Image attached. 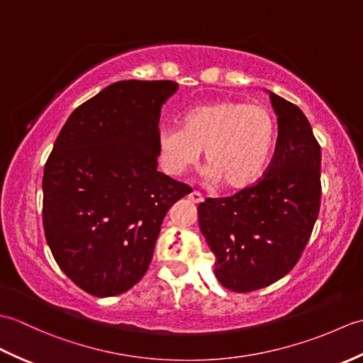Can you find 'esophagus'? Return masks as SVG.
Instances as JSON below:
<instances>
[{
    "label": "esophagus",
    "instance_id": "esophagus-1",
    "mask_svg": "<svg viewBox=\"0 0 363 363\" xmlns=\"http://www.w3.org/2000/svg\"><path fill=\"white\" fill-rule=\"evenodd\" d=\"M189 199H190V201H194V203H196V204H199V203H203V195L201 194H199V191H196V190H194V191H191V194L189 195Z\"/></svg>",
    "mask_w": 363,
    "mask_h": 363
}]
</instances>
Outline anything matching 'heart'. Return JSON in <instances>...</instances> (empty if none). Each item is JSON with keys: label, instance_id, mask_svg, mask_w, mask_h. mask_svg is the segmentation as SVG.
Wrapping results in <instances>:
<instances>
[{"label": "heart", "instance_id": "1", "mask_svg": "<svg viewBox=\"0 0 363 363\" xmlns=\"http://www.w3.org/2000/svg\"><path fill=\"white\" fill-rule=\"evenodd\" d=\"M276 138V120L262 104L213 101L191 107L182 126H162L160 165L179 176L194 167L201 150L211 176L229 189L245 187L262 173Z\"/></svg>", "mask_w": 363, "mask_h": 363}]
</instances>
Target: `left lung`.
Instances as JSON below:
<instances>
[{"instance_id": "left-lung-1", "label": "left lung", "mask_w": 363, "mask_h": 363, "mask_svg": "<svg viewBox=\"0 0 363 363\" xmlns=\"http://www.w3.org/2000/svg\"><path fill=\"white\" fill-rule=\"evenodd\" d=\"M277 140L264 176L198 206L199 228L217 257L215 276L237 293L264 289L298 264L321 203V146L296 104L269 94Z\"/></svg>"}]
</instances>
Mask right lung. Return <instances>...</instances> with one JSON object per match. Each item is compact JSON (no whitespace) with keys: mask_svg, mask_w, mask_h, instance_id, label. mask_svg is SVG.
I'll return each mask as SVG.
<instances>
[{"mask_svg":"<svg viewBox=\"0 0 363 363\" xmlns=\"http://www.w3.org/2000/svg\"><path fill=\"white\" fill-rule=\"evenodd\" d=\"M174 81H120L76 107L43 169V230L60 269L94 296L148 272L162 221L191 187L157 172Z\"/></svg>","mask_w":363,"mask_h":363,"instance_id":"1","label":"right lung"}]
</instances>
